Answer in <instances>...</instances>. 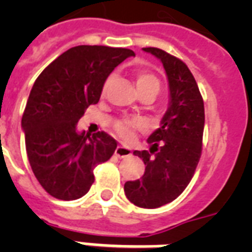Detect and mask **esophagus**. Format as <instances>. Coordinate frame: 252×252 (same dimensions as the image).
Returning a JSON list of instances; mask_svg holds the SVG:
<instances>
[{"label":"esophagus","instance_id":"esophagus-1","mask_svg":"<svg viewBox=\"0 0 252 252\" xmlns=\"http://www.w3.org/2000/svg\"><path fill=\"white\" fill-rule=\"evenodd\" d=\"M130 154H132V152H130L129 148H126V146L119 145L118 148H116V150H115V156H116V157H119V158L129 157Z\"/></svg>","mask_w":252,"mask_h":252}]
</instances>
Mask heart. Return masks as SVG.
Returning <instances> with one entry per match:
<instances>
[{"label":"heart","instance_id":"1","mask_svg":"<svg viewBox=\"0 0 252 252\" xmlns=\"http://www.w3.org/2000/svg\"><path fill=\"white\" fill-rule=\"evenodd\" d=\"M133 78L138 93L149 90L158 93L159 86H161V82L158 80V77L156 76L152 70H149V69H134ZM110 81L111 78H108V80L106 81V84H104V90H106L108 84H110ZM140 126H141V122L137 120V119H126V120H120V122L116 123V124H115V129H116V133H118L122 138H124V140H130V138L133 137V130L136 129V128H140Z\"/></svg>","mask_w":252,"mask_h":252}]
</instances>
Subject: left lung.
Listing matches in <instances>:
<instances>
[{
	"mask_svg": "<svg viewBox=\"0 0 252 252\" xmlns=\"http://www.w3.org/2000/svg\"><path fill=\"white\" fill-rule=\"evenodd\" d=\"M161 60L170 89V102L161 126L148 138L149 150H134L142 158L141 179L124 184L130 203L140 208H159L186 189L195 174L203 146V96L191 70L178 57L159 48H142Z\"/></svg>",
	"mask_w": 252,
	"mask_h": 252,
	"instance_id": "1",
	"label": "left lung"
}]
</instances>
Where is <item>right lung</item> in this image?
I'll use <instances>...</instances> for the list:
<instances>
[{
  "mask_svg": "<svg viewBox=\"0 0 252 252\" xmlns=\"http://www.w3.org/2000/svg\"><path fill=\"white\" fill-rule=\"evenodd\" d=\"M134 56L126 48L77 45L52 61L33 84L22 129L33 175L49 195L76 200L94 183L95 166L108 161L118 142L106 132H78L77 123L99 102L107 77Z\"/></svg>",
  "mask_w": 252,
  "mask_h": 252,
  "instance_id": "obj_1",
  "label": "right lung"
}]
</instances>
